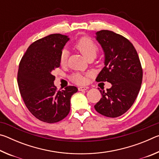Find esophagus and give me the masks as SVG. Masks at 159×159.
I'll return each mask as SVG.
<instances>
[{"label":"esophagus","instance_id":"obj_1","mask_svg":"<svg viewBox=\"0 0 159 159\" xmlns=\"http://www.w3.org/2000/svg\"><path fill=\"white\" fill-rule=\"evenodd\" d=\"M88 87H87V86H81V87H79V91H84V90H86L88 89Z\"/></svg>","mask_w":159,"mask_h":159}]
</instances>
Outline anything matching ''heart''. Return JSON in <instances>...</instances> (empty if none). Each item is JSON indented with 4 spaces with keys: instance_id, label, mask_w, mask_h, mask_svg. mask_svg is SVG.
I'll return each mask as SVG.
<instances>
[{
    "instance_id": "b5f03b06",
    "label": "heart",
    "mask_w": 159,
    "mask_h": 159,
    "mask_svg": "<svg viewBox=\"0 0 159 159\" xmlns=\"http://www.w3.org/2000/svg\"><path fill=\"white\" fill-rule=\"evenodd\" d=\"M75 47L85 59L91 57V56L96 57L97 53L98 52V48L95 43L87 37H83L79 40L75 45ZM67 57H68V51L66 50H62L60 55L61 64H64L66 62ZM71 79L78 84H85L88 81L87 76H83V75L79 74H74Z\"/></svg>"
}]
</instances>
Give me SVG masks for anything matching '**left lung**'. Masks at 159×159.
<instances>
[{
  "instance_id": "1",
  "label": "left lung",
  "mask_w": 159,
  "mask_h": 159,
  "mask_svg": "<svg viewBox=\"0 0 159 159\" xmlns=\"http://www.w3.org/2000/svg\"><path fill=\"white\" fill-rule=\"evenodd\" d=\"M95 39L104 51V66L97 81H107L111 87L99 90L102 98L95 105L99 114L116 118L124 114L138 97L142 80V69L133 44L121 35L108 30L96 32Z\"/></svg>"
}]
</instances>
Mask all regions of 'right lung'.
Listing matches in <instances>:
<instances>
[{"mask_svg": "<svg viewBox=\"0 0 159 159\" xmlns=\"http://www.w3.org/2000/svg\"><path fill=\"white\" fill-rule=\"evenodd\" d=\"M67 36L50 34L34 42L21 58L17 74L19 89L26 107L41 121L53 123L70 111L71 96L78 91L68 86L57 91L52 71L60 66V55Z\"/></svg>", "mask_w": 159, "mask_h": 159, "instance_id": "add662e5", "label": "right lung"}]
</instances>
